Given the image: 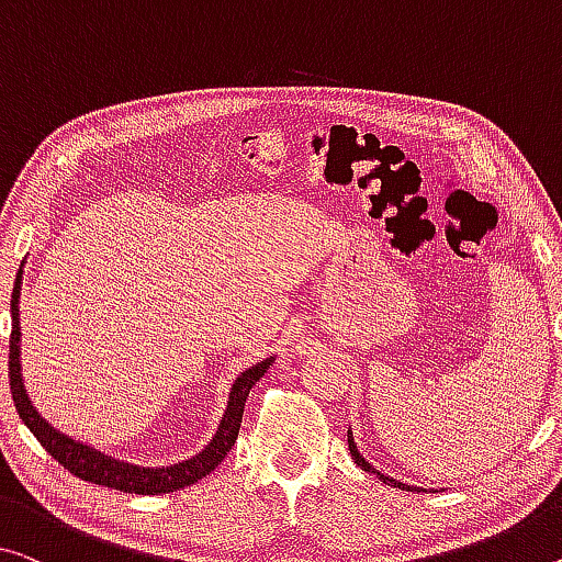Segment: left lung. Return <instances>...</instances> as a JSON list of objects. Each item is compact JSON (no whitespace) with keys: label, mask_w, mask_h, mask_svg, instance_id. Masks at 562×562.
<instances>
[{"label":"left lung","mask_w":562,"mask_h":562,"mask_svg":"<svg viewBox=\"0 0 562 562\" xmlns=\"http://www.w3.org/2000/svg\"><path fill=\"white\" fill-rule=\"evenodd\" d=\"M347 437H349V452H351V460H353V462H357L361 470H364V472H371V474H376V477H379V480H382V482H384V485H392V487H400V490H409V492H412V490H417V492H427V487H417V485H404V482H400V480H394V477H390V474L379 472V470L374 468V464H369V460H367V457H364V454H361V452L357 450V442H353V431H351V429L347 431Z\"/></svg>","instance_id":"8db88e82"}]
</instances>
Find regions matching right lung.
I'll return each instance as SVG.
<instances>
[{
    "label": "right lung",
    "instance_id": "1",
    "mask_svg": "<svg viewBox=\"0 0 562 562\" xmlns=\"http://www.w3.org/2000/svg\"><path fill=\"white\" fill-rule=\"evenodd\" d=\"M24 266V261H22ZM22 266L16 271L14 291H12V339H10V386H12V400L14 407L20 412V419L27 425L34 437L40 439V445L63 464L67 472L77 474L85 482H94V485H105L120 492H135V495H162V492H176L180 487H191L198 480H203L205 474L213 472L223 462V457L231 452V447L236 445L240 417H244V407L248 400L251 386L266 374V369L273 367L276 357H266L258 364L248 367L236 376V382L231 384L226 412L218 422V429L211 437V442L203 447L201 452H195L188 460H180L176 464H160V468H143V464H133L120 457L105 454L94 447L80 442L65 431H59L55 425L42 417V412L34 407L27 386H24L22 376V326H20V293H22Z\"/></svg>",
    "mask_w": 562,
    "mask_h": 562
}]
</instances>
